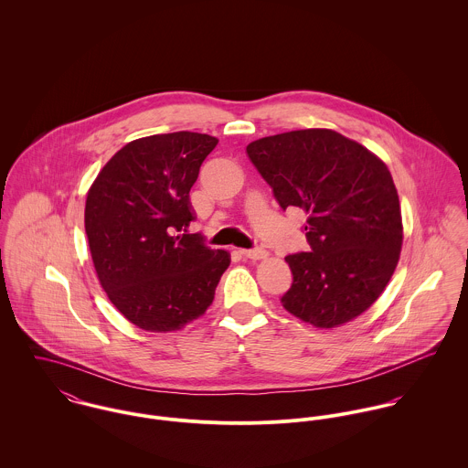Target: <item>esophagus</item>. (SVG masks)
Returning <instances> with one entry per match:
<instances>
[{
	"label": "esophagus",
	"mask_w": 468,
	"mask_h": 468,
	"mask_svg": "<svg viewBox=\"0 0 468 468\" xmlns=\"http://www.w3.org/2000/svg\"><path fill=\"white\" fill-rule=\"evenodd\" d=\"M241 256L247 258V260H265L268 256L265 249H249V250H241Z\"/></svg>",
	"instance_id": "obj_1"
}]
</instances>
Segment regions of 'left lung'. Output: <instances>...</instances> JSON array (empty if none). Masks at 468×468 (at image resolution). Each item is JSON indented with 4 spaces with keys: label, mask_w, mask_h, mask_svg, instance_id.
Instances as JSON below:
<instances>
[{
    "label": "left lung",
    "mask_w": 468,
    "mask_h": 468,
    "mask_svg": "<svg viewBox=\"0 0 468 468\" xmlns=\"http://www.w3.org/2000/svg\"><path fill=\"white\" fill-rule=\"evenodd\" d=\"M247 154L282 210L308 214L310 252L284 258L293 275L284 310L317 328L364 314L400 260V201L388 165L332 130L265 136Z\"/></svg>",
    "instance_id": "1"
}]
</instances>
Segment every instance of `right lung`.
Wrapping results in <instances>:
<instances>
[{
	"mask_svg": "<svg viewBox=\"0 0 468 468\" xmlns=\"http://www.w3.org/2000/svg\"><path fill=\"white\" fill-rule=\"evenodd\" d=\"M210 134H151L126 144L86 197L84 229L101 286L115 308L145 332H175L212 304L230 265L189 234V191L216 147Z\"/></svg>",
	"mask_w": 468,
	"mask_h": 468,
	"instance_id": "add662e5",
	"label": "right lung"
}]
</instances>
